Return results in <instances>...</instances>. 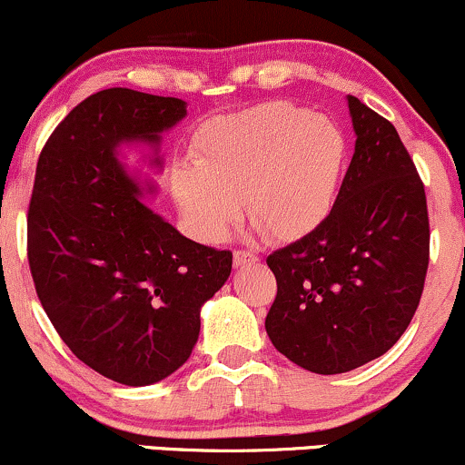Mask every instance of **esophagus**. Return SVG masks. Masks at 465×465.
Segmentation results:
<instances>
[{
    "label": "esophagus",
    "mask_w": 465,
    "mask_h": 465,
    "mask_svg": "<svg viewBox=\"0 0 465 465\" xmlns=\"http://www.w3.org/2000/svg\"><path fill=\"white\" fill-rule=\"evenodd\" d=\"M257 262V255H252L251 251H233V266L240 268V266H246V263H252Z\"/></svg>",
    "instance_id": "34e87169"
}]
</instances>
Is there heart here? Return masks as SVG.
I'll return each mask as SVG.
<instances>
[{
  "label": "heart",
  "instance_id": "heart-1",
  "mask_svg": "<svg viewBox=\"0 0 465 465\" xmlns=\"http://www.w3.org/2000/svg\"><path fill=\"white\" fill-rule=\"evenodd\" d=\"M193 167L173 173V197L193 233L221 242L240 216L272 242L317 232L337 205L348 141L328 117L293 103H263L214 117L191 141Z\"/></svg>",
  "mask_w": 465,
  "mask_h": 465
}]
</instances>
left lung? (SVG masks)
Wrapping results in <instances>:
<instances>
[{
	"mask_svg": "<svg viewBox=\"0 0 465 465\" xmlns=\"http://www.w3.org/2000/svg\"><path fill=\"white\" fill-rule=\"evenodd\" d=\"M354 156L337 205L311 236L268 255L276 298L266 332L320 375L386 354L410 326L429 266L427 197L386 117L348 96Z\"/></svg>",
	"mask_w": 465,
	"mask_h": 465,
	"instance_id": "obj_1",
	"label": "left lung"
}]
</instances>
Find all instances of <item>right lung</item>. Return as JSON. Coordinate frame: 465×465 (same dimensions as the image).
Masks as SVG:
<instances>
[{
  "mask_svg": "<svg viewBox=\"0 0 465 465\" xmlns=\"http://www.w3.org/2000/svg\"><path fill=\"white\" fill-rule=\"evenodd\" d=\"M186 115L180 98L111 87L79 103L40 152L27 213V260L40 304L70 351L104 378L148 386L189 361L205 301L232 251L184 238L141 202L154 184L120 163Z\"/></svg>",
  "mask_w": 465,
  "mask_h": 465,
  "instance_id": "obj_1",
  "label": "right lung"
}]
</instances>
